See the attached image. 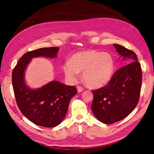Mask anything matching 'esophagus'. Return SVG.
<instances>
[{
    "mask_svg": "<svg viewBox=\"0 0 154 154\" xmlns=\"http://www.w3.org/2000/svg\"><path fill=\"white\" fill-rule=\"evenodd\" d=\"M77 90L78 92H82V91L84 90V88L82 86H80V85H78V86H77Z\"/></svg>",
    "mask_w": 154,
    "mask_h": 154,
    "instance_id": "obj_1",
    "label": "esophagus"
}]
</instances>
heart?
<instances>
[{"label": "heart", "instance_id": "1", "mask_svg": "<svg viewBox=\"0 0 154 154\" xmlns=\"http://www.w3.org/2000/svg\"><path fill=\"white\" fill-rule=\"evenodd\" d=\"M114 67V60L110 54L87 50L74 54L62 69L70 82H76L79 72H82L83 80L88 86L99 88L110 82Z\"/></svg>", "mask_w": 154, "mask_h": 154}]
</instances>
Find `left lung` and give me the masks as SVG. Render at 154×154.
<instances>
[{"label": "left lung", "instance_id": "8db88e82", "mask_svg": "<svg viewBox=\"0 0 154 154\" xmlns=\"http://www.w3.org/2000/svg\"><path fill=\"white\" fill-rule=\"evenodd\" d=\"M113 45L129 64L115 72L105 86L92 90V111L99 121L106 124L122 120L134 110L141 88V69L136 54L118 44Z\"/></svg>", "mask_w": 154, "mask_h": 154}]
</instances>
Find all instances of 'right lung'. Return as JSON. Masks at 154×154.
Here are the masks:
<instances>
[{
  "label": "right lung",
  "mask_w": 154,
  "mask_h": 154,
  "mask_svg": "<svg viewBox=\"0 0 154 154\" xmlns=\"http://www.w3.org/2000/svg\"><path fill=\"white\" fill-rule=\"evenodd\" d=\"M59 48H40L22 56L12 72V84L15 100L22 113L38 126L52 128L63 120L71 99L77 94L75 86L52 81L38 89H31L25 83L24 72L32 58H56Z\"/></svg>",
  "instance_id": "1"
}]
</instances>
